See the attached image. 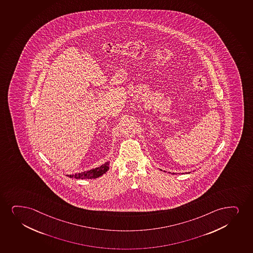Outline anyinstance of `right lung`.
I'll return each mask as SVG.
<instances>
[{"label": "right lung", "mask_w": 253, "mask_h": 253, "mask_svg": "<svg viewBox=\"0 0 253 253\" xmlns=\"http://www.w3.org/2000/svg\"><path fill=\"white\" fill-rule=\"evenodd\" d=\"M109 169V161H107L103 166H100L98 168L93 169L88 171L82 172L75 175H67L70 178H76V179H94L99 177L100 175L105 174Z\"/></svg>", "instance_id": "1"}]
</instances>
